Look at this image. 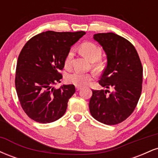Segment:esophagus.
<instances>
[{
	"mask_svg": "<svg viewBox=\"0 0 158 158\" xmlns=\"http://www.w3.org/2000/svg\"><path fill=\"white\" fill-rule=\"evenodd\" d=\"M76 89H77V90L78 91V90H80L81 89V87H79V86H77V87H76Z\"/></svg>",
	"mask_w": 158,
	"mask_h": 158,
	"instance_id": "esophagus-1",
	"label": "esophagus"
}]
</instances>
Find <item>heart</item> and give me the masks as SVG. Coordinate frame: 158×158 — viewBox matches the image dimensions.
<instances>
[{
  "instance_id": "obj_1",
  "label": "heart",
  "mask_w": 158,
  "mask_h": 158,
  "mask_svg": "<svg viewBox=\"0 0 158 158\" xmlns=\"http://www.w3.org/2000/svg\"><path fill=\"white\" fill-rule=\"evenodd\" d=\"M80 51L83 56L88 58L90 61H94V67L96 68H100L101 62L99 59L102 56V50L98 45L93 42L87 41L81 44ZM73 57V50H70L67 54L65 58V65L69 67L71 64L72 59ZM93 76L89 73H84L81 72L75 71L73 73H68L65 77V81L68 84H71L76 86L82 87L85 86L91 81Z\"/></svg>"
}]
</instances>
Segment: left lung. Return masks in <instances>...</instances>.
<instances>
[{
    "mask_svg": "<svg viewBox=\"0 0 158 158\" xmlns=\"http://www.w3.org/2000/svg\"><path fill=\"white\" fill-rule=\"evenodd\" d=\"M107 56V66L99 81L108 90H92L89 109L92 117L106 125H116L132 114L140 97L143 67L131 42L113 32L94 35Z\"/></svg>",
    "mask_w": 158,
    "mask_h": 158,
    "instance_id": "1",
    "label": "left lung"
}]
</instances>
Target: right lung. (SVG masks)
I'll list each match as a JSON object with an SVG mask.
<instances>
[{
    "label": "right lung",
    "mask_w": 158,
    "mask_h": 158,
    "mask_svg": "<svg viewBox=\"0 0 158 158\" xmlns=\"http://www.w3.org/2000/svg\"><path fill=\"white\" fill-rule=\"evenodd\" d=\"M85 32L47 31L30 39L20 52L16 67L15 88L23 110L30 118L50 123L64 115L68 102L75 93L73 85H53L61 82L59 73L65 58Z\"/></svg>",
    "instance_id": "1"
}]
</instances>
